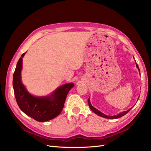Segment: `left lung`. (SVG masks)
Here are the masks:
<instances>
[{"instance_id": "left-lung-1", "label": "left lung", "mask_w": 151, "mask_h": 151, "mask_svg": "<svg viewBox=\"0 0 151 151\" xmlns=\"http://www.w3.org/2000/svg\"><path fill=\"white\" fill-rule=\"evenodd\" d=\"M136 65L137 68L139 69V71H140V70H139V66H138L137 64L136 63ZM138 99H139V98H138ZM88 104H89V106H90V109H91V111H93V113H94L95 114H98V116H101V117H103V118H107V119H118V118H121V117L123 116H124L125 114H127L128 112H129V111L132 109V108H131V109H128L127 111H123V112L119 113V114H117V115H115V116H111L106 115V114H104L102 113L101 112H100L99 111H98V109H96V108H94L93 106L91 105V103H90V98H88Z\"/></svg>"}]
</instances>
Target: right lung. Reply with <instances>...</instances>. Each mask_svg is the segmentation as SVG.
Returning a JSON list of instances; mask_svg holds the SVG:
<instances>
[{
	"label": "right lung",
	"instance_id": "1",
	"mask_svg": "<svg viewBox=\"0 0 151 151\" xmlns=\"http://www.w3.org/2000/svg\"><path fill=\"white\" fill-rule=\"evenodd\" d=\"M22 55L13 76V87L17 103L20 109L32 118L40 122L51 120L62 111L68 93L74 86L73 83L65 84L56 90L52 95L46 97H35L26 90L21 81Z\"/></svg>",
	"mask_w": 151,
	"mask_h": 151
}]
</instances>
